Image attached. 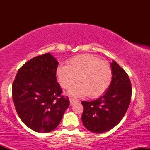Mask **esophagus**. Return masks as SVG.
Here are the masks:
<instances>
[{
  "label": "esophagus",
  "mask_w": 150,
  "mask_h": 150,
  "mask_svg": "<svg viewBox=\"0 0 150 150\" xmlns=\"http://www.w3.org/2000/svg\"><path fill=\"white\" fill-rule=\"evenodd\" d=\"M78 102V101L77 100V99H73V98H70V104L71 106H73L74 104H75V103Z\"/></svg>",
  "instance_id": "esophagus-1"
}]
</instances>
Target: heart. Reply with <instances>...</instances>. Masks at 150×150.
Listing matches in <instances>:
<instances>
[{"label": "heart", "instance_id": "b5f03b06", "mask_svg": "<svg viewBox=\"0 0 150 150\" xmlns=\"http://www.w3.org/2000/svg\"><path fill=\"white\" fill-rule=\"evenodd\" d=\"M56 75L60 85L68 89L75 81L79 82L68 91L76 97L89 94L91 98L100 97L111 85L113 77L111 67L108 63L92 54H82L70 58L68 65H59Z\"/></svg>", "mask_w": 150, "mask_h": 150}]
</instances>
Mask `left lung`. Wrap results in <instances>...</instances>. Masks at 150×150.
<instances>
[{
  "label": "left lung",
  "mask_w": 150,
  "mask_h": 150,
  "mask_svg": "<svg viewBox=\"0 0 150 150\" xmlns=\"http://www.w3.org/2000/svg\"><path fill=\"white\" fill-rule=\"evenodd\" d=\"M113 77L104 95L92 101H82V121L89 131L103 133L114 128L125 116L131 100L132 87L128 74L116 61L111 63Z\"/></svg>",
  "instance_id": "obj_1"
}]
</instances>
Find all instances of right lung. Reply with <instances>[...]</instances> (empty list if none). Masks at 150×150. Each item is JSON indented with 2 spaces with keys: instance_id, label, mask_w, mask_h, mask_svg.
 <instances>
[{
  "instance_id": "1",
  "label": "right lung",
  "mask_w": 150,
  "mask_h": 150,
  "mask_svg": "<svg viewBox=\"0 0 150 150\" xmlns=\"http://www.w3.org/2000/svg\"><path fill=\"white\" fill-rule=\"evenodd\" d=\"M58 65L49 53L36 56L19 69L13 83L17 113L27 127L37 132L54 130L70 105L57 82Z\"/></svg>"
}]
</instances>
